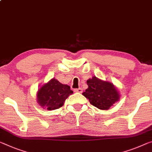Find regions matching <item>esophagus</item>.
I'll return each mask as SVG.
<instances>
[{
	"label": "esophagus",
	"mask_w": 152,
	"mask_h": 152,
	"mask_svg": "<svg viewBox=\"0 0 152 152\" xmlns=\"http://www.w3.org/2000/svg\"><path fill=\"white\" fill-rule=\"evenodd\" d=\"M74 92H78V93H81L83 92V90L81 88H76V89H74Z\"/></svg>",
	"instance_id": "obj_1"
}]
</instances>
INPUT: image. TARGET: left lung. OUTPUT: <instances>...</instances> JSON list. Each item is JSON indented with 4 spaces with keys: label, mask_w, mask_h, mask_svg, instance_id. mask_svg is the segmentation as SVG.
Instances as JSON below:
<instances>
[{
    "label": "left lung",
    "mask_w": 152,
    "mask_h": 152,
    "mask_svg": "<svg viewBox=\"0 0 152 152\" xmlns=\"http://www.w3.org/2000/svg\"><path fill=\"white\" fill-rule=\"evenodd\" d=\"M87 84L88 88L82 94L89 100L92 105L98 109H109L120 98L118 92L110 82L103 81L94 77L88 79Z\"/></svg>",
    "instance_id": "1"
}]
</instances>
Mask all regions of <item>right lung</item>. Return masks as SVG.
<instances>
[{
  "instance_id": "add662e5",
  "label": "right lung",
  "mask_w": 152,
  "mask_h": 152,
  "mask_svg": "<svg viewBox=\"0 0 152 152\" xmlns=\"http://www.w3.org/2000/svg\"><path fill=\"white\" fill-rule=\"evenodd\" d=\"M73 92L70 86L52 79L39 90L37 100L39 104L48 110H54L61 107L69 95Z\"/></svg>"
}]
</instances>
